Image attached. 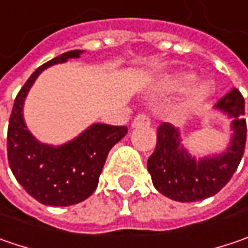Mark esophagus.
Listing matches in <instances>:
<instances>
[{
  "label": "esophagus",
  "instance_id": "1",
  "mask_svg": "<svg viewBox=\"0 0 248 248\" xmlns=\"http://www.w3.org/2000/svg\"><path fill=\"white\" fill-rule=\"evenodd\" d=\"M150 124H151V121L147 115L140 114L134 118L131 127H133V128H138V127H147V125H150Z\"/></svg>",
  "mask_w": 248,
  "mask_h": 248
}]
</instances>
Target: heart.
<instances>
[{
  "instance_id": "heart-1",
  "label": "heart",
  "mask_w": 248,
  "mask_h": 248,
  "mask_svg": "<svg viewBox=\"0 0 248 248\" xmlns=\"http://www.w3.org/2000/svg\"><path fill=\"white\" fill-rule=\"evenodd\" d=\"M196 75L187 70H176L165 73L155 80L154 87L162 93H179L185 92L184 96V107L193 108L203 104L207 98L212 96V87L207 81H195Z\"/></svg>"
}]
</instances>
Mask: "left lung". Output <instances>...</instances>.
Here are the masks:
<instances>
[{
    "label": "left lung",
    "mask_w": 248,
    "mask_h": 248,
    "mask_svg": "<svg viewBox=\"0 0 248 248\" xmlns=\"http://www.w3.org/2000/svg\"><path fill=\"white\" fill-rule=\"evenodd\" d=\"M215 108L232 118L229 145L219 154L198 158L186 150L176 127L169 123L158 127L156 148L148 158L147 168L155 189L172 201L196 202L216 195L239 167L247 134L244 98L233 89Z\"/></svg>",
    "instance_id": "left-lung-1"
}]
</instances>
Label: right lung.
I'll list each match as a JSON object with an SVG mask.
<instances>
[{
  "instance_id": "add662e5",
  "label": "right lung",
  "mask_w": 248,
  "mask_h": 248,
  "mask_svg": "<svg viewBox=\"0 0 248 248\" xmlns=\"http://www.w3.org/2000/svg\"><path fill=\"white\" fill-rule=\"evenodd\" d=\"M83 50H69L38 67L14 101L9 117V168L28 193L46 206H70L87 199L98 185L107 155L127 134V127L94 123L62 145L36 140L24 120V103L45 69L78 59Z\"/></svg>"
}]
</instances>
